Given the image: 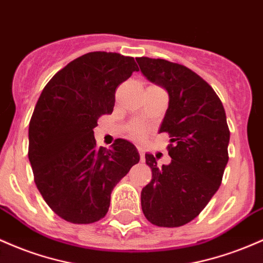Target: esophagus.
Instances as JSON below:
<instances>
[{
	"instance_id": "esophagus-1",
	"label": "esophagus",
	"mask_w": 263,
	"mask_h": 263,
	"mask_svg": "<svg viewBox=\"0 0 263 263\" xmlns=\"http://www.w3.org/2000/svg\"><path fill=\"white\" fill-rule=\"evenodd\" d=\"M138 154H140V156H141V161H142V162H145V149L142 148V147H138Z\"/></svg>"
}]
</instances>
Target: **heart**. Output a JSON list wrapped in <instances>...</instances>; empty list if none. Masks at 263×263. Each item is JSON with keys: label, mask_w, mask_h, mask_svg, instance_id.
Instances as JSON below:
<instances>
[{"label": "heart", "mask_w": 263, "mask_h": 263, "mask_svg": "<svg viewBox=\"0 0 263 263\" xmlns=\"http://www.w3.org/2000/svg\"><path fill=\"white\" fill-rule=\"evenodd\" d=\"M128 132L131 136L140 137L146 132V126L141 122H132L131 125L128 126Z\"/></svg>", "instance_id": "obj_1"}]
</instances>
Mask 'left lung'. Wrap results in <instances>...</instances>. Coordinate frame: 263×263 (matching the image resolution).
Segmentation results:
<instances>
[{
    "mask_svg": "<svg viewBox=\"0 0 263 263\" xmlns=\"http://www.w3.org/2000/svg\"><path fill=\"white\" fill-rule=\"evenodd\" d=\"M143 76L168 93L160 127L171 137L172 158L160 167L146 154L152 180L141 192L145 217L160 227H180L200 215L222 182L229 162L226 112L213 88L186 66L162 59L138 57Z\"/></svg>",
    "mask_w": 263,
    "mask_h": 263,
    "instance_id": "8db88e82",
    "label": "left lung"
}]
</instances>
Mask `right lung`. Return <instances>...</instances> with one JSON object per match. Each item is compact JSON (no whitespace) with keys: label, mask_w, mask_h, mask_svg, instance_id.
<instances>
[{"label":"right lung","mask_w":263,"mask_h":263,"mask_svg":"<svg viewBox=\"0 0 263 263\" xmlns=\"http://www.w3.org/2000/svg\"><path fill=\"white\" fill-rule=\"evenodd\" d=\"M138 71L134 57L89 52L60 70L43 88L28 127V160L43 200L63 220L105 217L114 187L138 163L137 148L117 138L97 147V120L112 114L118 85Z\"/></svg>","instance_id":"1"}]
</instances>
